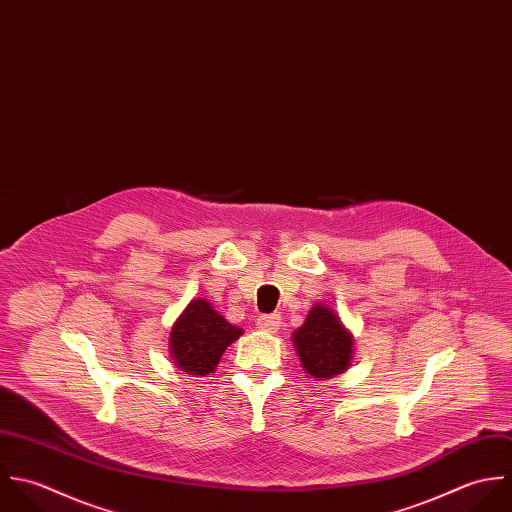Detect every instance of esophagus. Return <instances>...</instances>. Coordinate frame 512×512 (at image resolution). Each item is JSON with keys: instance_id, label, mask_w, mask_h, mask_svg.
<instances>
[{"instance_id": "1", "label": "esophagus", "mask_w": 512, "mask_h": 512, "mask_svg": "<svg viewBox=\"0 0 512 512\" xmlns=\"http://www.w3.org/2000/svg\"><path fill=\"white\" fill-rule=\"evenodd\" d=\"M279 326H281V316L279 314H265V316L257 318V328L261 332L273 334V332L279 330Z\"/></svg>"}]
</instances>
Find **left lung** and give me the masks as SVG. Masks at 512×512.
Wrapping results in <instances>:
<instances>
[{"label":"left lung","instance_id":"1","mask_svg":"<svg viewBox=\"0 0 512 512\" xmlns=\"http://www.w3.org/2000/svg\"><path fill=\"white\" fill-rule=\"evenodd\" d=\"M293 346L310 378L328 380L350 368L354 334L334 308L316 303L310 308L303 326L293 332Z\"/></svg>","mask_w":512,"mask_h":512}]
</instances>
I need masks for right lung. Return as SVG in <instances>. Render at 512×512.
<instances>
[{"label":"right lung","mask_w":512,"mask_h":512,"mask_svg":"<svg viewBox=\"0 0 512 512\" xmlns=\"http://www.w3.org/2000/svg\"><path fill=\"white\" fill-rule=\"evenodd\" d=\"M243 330L205 299H194L176 318L170 332V356L174 364L192 376H209L215 372L219 358Z\"/></svg>","instance_id":"add662e5"}]
</instances>
